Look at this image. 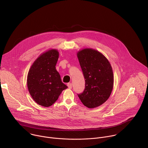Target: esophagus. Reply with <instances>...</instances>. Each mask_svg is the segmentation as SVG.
I'll return each instance as SVG.
<instances>
[{
    "label": "esophagus",
    "instance_id": "esophagus-1",
    "mask_svg": "<svg viewBox=\"0 0 148 148\" xmlns=\"http://www.w3.org/2000/svg\"><path fill=\"white\" fill-rule=\"evenodd\" d=\"M67 86H68V87H69L70 89L72 88V86H73L72 83H68V84H67Z\"/></svg>",
    "mask_w": 148,
    "mask_h": 148
}]
</instances>
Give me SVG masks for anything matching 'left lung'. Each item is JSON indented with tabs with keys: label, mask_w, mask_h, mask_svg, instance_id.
<instances>
[{
	"label": "left lung",
	"mask_w": 148,
	"mask_h": 148,
	"mask_svg": "<svg viewBox=\"0 0 148 148\" xmlns=\"http://www.w3.org/2000/svg\"><path fill=\"white\" fill-rule=\"evenodd\" d=\"M77 55L86 81L85 89L78 96L87 108H96L106 101L112 92V67L108 59L96 50L84 49Z\"/></svg>",
	"instance_id": "8db88e82"
}]
</instances>
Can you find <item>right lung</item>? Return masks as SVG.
I'll return each mask as SVG.
<instances>
[{
	"label": "right lung",
	"instance_id": "1",
	"mask_svg": "<svg viewBox=\"0 0 148 148\" xmlns=\"http://www.w3.org/2000/svg\"><path fill=\"white\" fill-rule=\"evenodd\" d=\"M59 53L56 49L41 54L33 63L27 78L29 92L38 105L49 107L58 98L61 92L67 88L62 83L56 69Z\"/></svg>",
	"mask_w": 148,
	"mask_h": 148
}]
</instances>
